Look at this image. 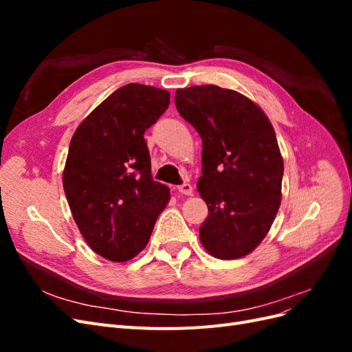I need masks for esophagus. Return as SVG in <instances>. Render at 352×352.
Segmentation results:
<instances>
[{"label":"esophagus","mask_w":352,"mask_h":352,"mask_svg":"<svg viewBox=\"0 0 352 352\" xmlns=\"http://www.w3.org/2000/svg\"><path fill=\"white\" fill-rule=\"evenodd\" d=\"M177 192L182 194V195H192V186H190L189 184L179 185L177 186Z\"/></svg>","instance_id":"34e87169"}]
</instances>
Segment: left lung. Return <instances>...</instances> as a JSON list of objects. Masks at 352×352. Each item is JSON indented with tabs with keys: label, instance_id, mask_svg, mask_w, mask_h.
Here are the masks:
<instances>
[{
	"label": "left lung",
	"instance_id": "left-lung-1",
	"mask_svg": "<svg viewBox=\"0 0 352 352\" xmlns=\"http://www.w3.org/2000/svg\"><path fill=\"white\" fill-rule=\"evenodd\" d=\"M175 104L202 140L197 189L208 216L201 243L216 258H241L267 235L280 206L283 160L273 126L250 98L216 85L177 89Z\"/></svg>",
	"mask_w": 352,
	"mask_h": 352
}]
</instances>
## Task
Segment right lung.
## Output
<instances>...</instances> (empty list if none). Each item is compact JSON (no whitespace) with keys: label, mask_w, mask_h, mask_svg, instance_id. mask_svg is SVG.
I'll list each match as a JSON object with an SVG mask.
<instances>
[{"label":"right lung","mask_w":352,"mask_h":352,"mask_svg":"<svg viewBox=\"0 0 352 352\" xmlns=\"http://www.w3.org/2000/svg\"><path fill=\"white\" fill-rule=\"evenodd\" d=\"M168 104L166 89L127 83L70 141L63 188L83 239L110 261H127L146 247L168 202V188L153 179L144 138Z\"/></svg>","instance_id":"1"}]
</instances>
